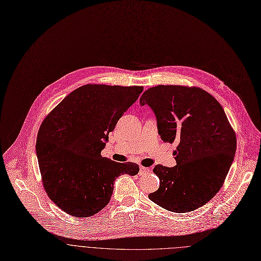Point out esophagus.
<instances>
[{
  "mask_svg": "<svg viewBox=\"0 0 261 261\" xmlns=\"http://www.w3.org/2000/svg\"><path fill=\"white\" fill-rule=\"evenodd\" d=\"M139 169H140V170H139V174H140V175H144V174H146V173L149 172V169L146 168V167H143V166H140Z\"/></svg>",
  "mask_w": 261,
  "mask_h": 261,
  "instance_id": "34e87169",
  "label": "esophagus"
}]
</instances>
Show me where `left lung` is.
I'll return each instance as SVG.
<instances>
[{
    "label": "left lung",
    "mask_w": 261,
    "mask_h": 261,
    "mask_svg": "<svg viewBox=\"0 0 261 261\" xmlns=\"http://www.w3.org/2000/svg\"><path fill=\"white\" fill-rule=\"evenodd\" d=\"M139 103L154 113L163 141L178 142L176 165L153 168L160 188L148 198L176 213L204 206L221 189L237 148L222 107L203 89L173 85L147 89Z\"/></svg>",
    "instance_id": "obj_1"
}]
</instances>
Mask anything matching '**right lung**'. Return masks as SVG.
Wrapping results in <instances>:
<instances>
[{
    "label": "right lung",
    "instance_id": "1",
    "mask_svg": "<svg viewBox=\"0 0 261 261\" xmlns=\"http://www.w3.org/2000/svg\"><path fill=\"white\" fill-rule=\"evenodd\" d=\"M143 87L85 85L67 95L43 121L37 155L44 188L61 210L89 217L110 202L122 174L136 175L135 163H117L101 150Z\"/></svg>",
    "mask_w": 261,
    "mask_h": 261
}]
</instances>
